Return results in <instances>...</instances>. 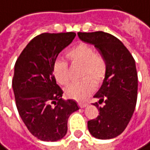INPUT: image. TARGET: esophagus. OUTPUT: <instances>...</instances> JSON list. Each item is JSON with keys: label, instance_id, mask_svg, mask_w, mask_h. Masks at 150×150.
Instances as JSON below:
<instances>
[{"label": "esophagus", "instance_id": "34e87169", "mask_svg": "<svg viewBox=\"0 0 150 150\" xmlns=\"http://www.w3.org/2000/svg\"><path fill=\"white\" fill-rule=\"evenodd\" d=\"M78 105L81 108H84V107H86L88 105V104L87 103H78Z\"/></svg>", "mask_w": 150, "mask_h": 150}]
</instances>
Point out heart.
Instances as JSON below:
<instances>
[{
  "mask_svg": "<svg viewBox=\"0 0 150 150\" xmlns=\"http://www.w3.org/2000/svg\"><path fill=\"white\" fill-rule=\"evenodd\" d=\"M72 63L83 66L81 69V81L70 83L65 89V95L77 101L85 100L94 91L95 83L100 84L105 78L107 65L105 59L95 52V49L87 44H80L67 53ZM52 74L60 85L69 83L67 63L62 59H57L52 65Z\"/></svg>",
  "mask_w": 150,
  "mask_h": 150,
  "instance_id": "b5f03b06",
  "label": "heart"
}]
</instances>
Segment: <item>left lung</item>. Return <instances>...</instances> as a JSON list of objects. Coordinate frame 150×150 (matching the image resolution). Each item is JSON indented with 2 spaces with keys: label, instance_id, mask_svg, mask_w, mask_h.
<instances>
[{
  "label": "left lung",
  "instance_id": "left-lung-1",
  "mask_svg": "<svg viewBox=\"0 0 150 150\" xmlns=\"http://www.w3.org/2000/svg\"><path fill=\"white\" fill-rule=\"evenodd\" d=\"M79 38L93 45L105 59L107 73L103 84L94 98L105 102L99 115L88 121V129L92 136L101 140L120 135L128 125L135 109L138 91V77L135 61L130 52L116 37L104 32H78Z\"/></svg>",
  "mask_w": 150,
  "mask_h": 150
}]
</instances>
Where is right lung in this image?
Returning <instances> with one entry per match:
<instances>
[{"label":"right lung","mask_w":150,"mask_h":150,"mask_svg":"<svg viewBox=\"0 0 150 150\" xmlns=\"http://www.w3.org/2000/svg\"><path fill=\"white\" fill-rule=\"evenodd\" d=\"M74 32L42 33L31 39L15 64L12 87L19 115L32 135L44 142L62 139L67 120L79 107L63 100L52 65L76 37Z\"/></svg>","instance_id":"obj_1"}]
</instances>
